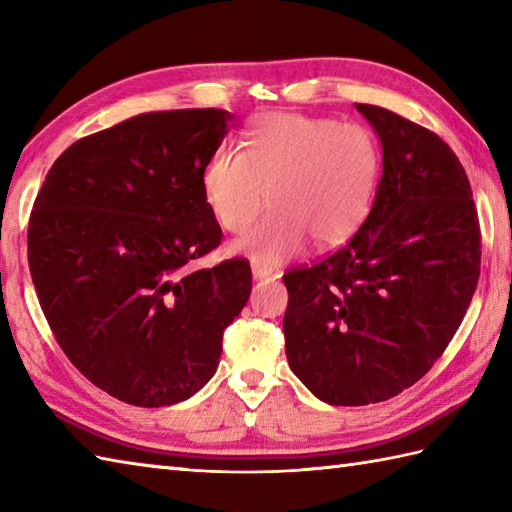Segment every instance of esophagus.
Segmentation results:
<instances>
[{
    "instance_id": "obj_1",
    "label": "esophagus",
    "mask_w": 512,
    "mask_h": 512,
    "mask_svg": "<svg viewBox=\"0 0 512 512\" xmlns=\"http://www.w3.org/2000/svg\"><path fill=\"white\" fill-rule=\"evenodd\" d=\"M270 275H273V270H270L268 266L259 264V262H253V277L255 279H264V277H270Z\"/></svg>"
}]
</instances>
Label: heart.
Instances as JSON below:
<instances>
[{
  "mask_svg": "<svg viewBox=\"0 0 512 512\" xmlns=\"http://www.w3.org/2000/svg\"><path fill=\"white\" fill-rule=\"evenodd\" d=\"M380 149L365 125L306 114H268L246 129L244 149L215 151L202 173L204 202L235 248L264 266L295 257L308 237L319 248L350 239L372 209Z\"/></svg>",
  "mask_w": 512,
  "mask_h": 512,
  "instance_id": "b5f03b06",
  "label": "heart"
}]
</instances>
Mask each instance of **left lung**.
Wrapping results in <instances>:
<instances>
[{
  "label": "left lung",
  "mask_w": 512,
  "mask_h": 512,
  "mask_svg": "<svg viewBox=\"0 0 512 512\" xmlns=\"http://www.w3.org/2000/svg\"><path fill=\"white\" fill-rule=\"evenodd\" d=\"M383 145V176L354 237L284 275L290 369L328 405L398 396L458 332L480 279L482 233L458 156L427 127L356 103Z\"/></svg>",
  "instance_id": "obj_1"
}]
</instances>
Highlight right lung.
Here are the masks:
<instances>
[{
	"label": "right lung",
	"mask_w": 512,
	"mask_h": 512,
	"mask_svg": "<svg viewBox=\"0 0 512 512\" xmlns=\"http://www.w3.org/2000/svg\"><path fill=\"white\" fill-rule=\"evenodd\" d=\"M231 118H127L65 149L37 193L28 266L41 310L70 363L127 405H176L209 383L248 301L246 259L191 270L222 242L202 173Z\"/></svg>",
	"instance_id": "add662e5"
}]
</instances>
